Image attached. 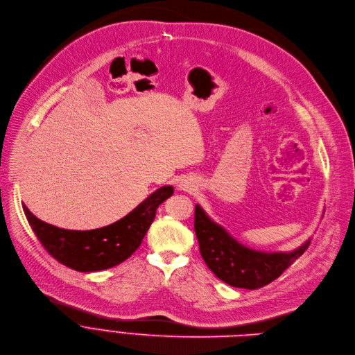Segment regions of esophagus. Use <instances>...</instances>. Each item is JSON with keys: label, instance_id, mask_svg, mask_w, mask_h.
<instances>
[{"label": "esophagus", "instance_id": "34e87169", "mask_svg": "<svg viewBox=\"0 0 355 355\" xmlns=\"http://www.w3.org/2000/svg\"><path fill=\"white\" fill-rule=\"evenodd\" d=\"M180 188H181V189H188V188H191V184H189V182H181V184H180Z\"/></svg>", "mask_w": 355, "mask_h": 355}]
</instances>
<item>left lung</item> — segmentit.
I'll return each instance as SVG.
<instances>
[{"label": "left lung", "instance_id": "obj_1", "mask_svg": "<svg viewBox=\"0 0 355 355\" xmlns=\"http://www.w3.org/2000/svg\"><path fill=\"white\" fill-rule=\"evenodd\" d=\"M200 252L214 275L230 286L254 290L277 279L310 245V238L292 252H261L238 242L227 230L196 205Z\"/></svg>", "mask_w": 355, "mask_h": 355}]
</instances>
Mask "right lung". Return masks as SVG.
Masks as SVG:
<instances>
[{
	"label": "right lung",
	"instance_id": "obj_1",
	"mask_svg": "<svg viewBox=\"0 0 355 355\" xmlns=\"http://www.w3.org/2000/svg\"><path fill=\"white\" fill-rule=\"evenodd\" d=\"M174 188L155 189L130 214L107 227L92 231H69L38 219L25 205V216L42 246L55 259L78 272L105 270L130 257L154 220L158 205L173 196Z\"/></svg>",
	"mask_w": 355,
	"mask_h": 355
}]
</instances>
